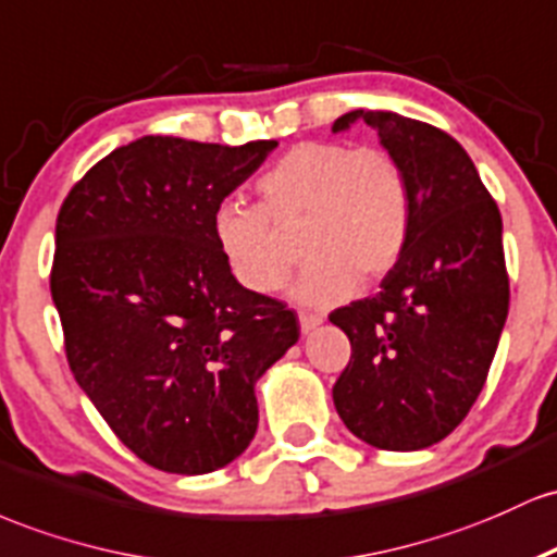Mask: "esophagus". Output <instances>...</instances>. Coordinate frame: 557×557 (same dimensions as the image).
Returning <instances> with one entry per match:
<instances>
[{
	"instance_id": "esophagus-1",
	"label": "esophagus",
	"mask_w": 557,
	"mask_h": 557,
	"mask_svg": "<svg viewBox=\"0 0 557 557\" xmlns=\"http://www.w3.org/2000/svg\"><path fill=\"white\" fill-rule=\"evenodd\" d=\"M323 323V315H312V312H299V329H302V334H310V331H315L318 326Z\"/></svg>"
}]
</instances>
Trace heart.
I'll return each instance as SVG.
<instances>
[{
	"label": "heart",
	"mask_w": 557,
	"mask_h": 557,
	"mask_svg": "<svg viewBox=\"0 0 557 557\" xmlns=\"http://www.w3.org/2000/svg\"><path fill=\"white\" fill-rule=\"evenodd\" d=\"M260 208L226 202L210 231L228 273L255 295H273L292 271L289 245L299 234L308 260L292 295L329 308L392 271L413 226L410 178L389 149L347 141H308L289 149L258 181Z\"/></svg>",
	"instance_id": "b5f03b06"
}]
</instances>
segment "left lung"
<instances>
[{"label":"left lung","mask_w":557,"mask_h":557,"mask_svg":"<svg viewBox=\"0 0 557 557\" xmlns=\"http://www.w3.org/2000/svg\"><path fill=\"white\" fill-rule=\"evenodd\" d=\"M403 162L413 226L373 297L334 310L352 358L334 384L345 426L379 449L410 453L458 426L484 389L508 318L503 218L476 165L445 131L386 110H352Z\"/></svg>","instance_id":"left-lung-1"}]
</instances>
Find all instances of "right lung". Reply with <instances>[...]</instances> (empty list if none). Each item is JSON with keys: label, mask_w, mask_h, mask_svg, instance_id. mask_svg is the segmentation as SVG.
Instances as JSON below:
<instances>
[{"label": "right lung", "mask_w": 557, "mask_h": 557, "mask_svg": "<svg viewBox=\"0 0 557 557\" xmlns=\"http://www.w3.org/2000/svg\"><path fill=\"white\" fill-rule=\"evenodd\" d=\"M278 141L141 136L62 202L52 302L78 386L117 440L168 473H210L258 431L255 384L299 339L297 315L228 273L212 210Z\"/></svg>", "instance_id": "obj_1"}]
</instances>
